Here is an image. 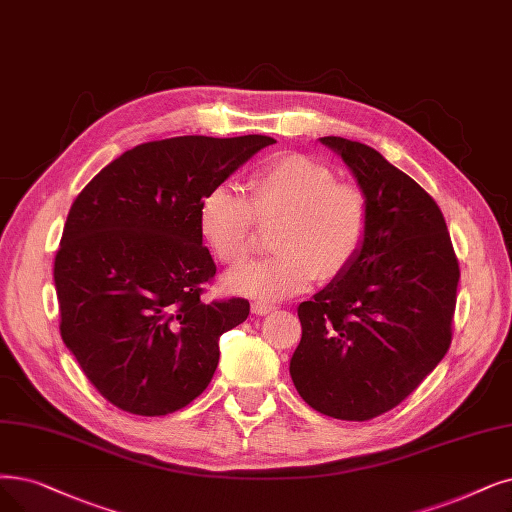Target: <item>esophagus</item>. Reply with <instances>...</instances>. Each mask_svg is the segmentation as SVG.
Returning <instances> with one entry per match:
<instances>
[{
  "mask_svg": "<svg viewBox=\"0 0 512 512\" xmlns=\"http://www.w3.org/2000/svg\"><path fill=\"white\" fill-rule=\"evenodd\" d=\"M273 311H277V306L271 302H254L252 304V313L254 315H271Z\"/></svg>",
  "mask_w": 512,
  "mask_h": 512,
  "instance_id": "1",
  "label": "esophagus"
}]
</instances>
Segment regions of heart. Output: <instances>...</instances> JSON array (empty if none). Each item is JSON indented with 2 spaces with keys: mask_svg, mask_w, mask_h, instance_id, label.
Wrapping results in <instances>:
<instances>
[{
  "mask_svg": "<svg viewBox=\"0 0 512 512\" xmlns=\"http://www.w3.org/2000/svg\"><path fill=\"white\" fill-rule=\"evenodd\" d=\"M252 201L235 187L218 185L199 201V233L212 254L235 269L252 250L254 216H281L273 233V258L235 273L233 292L279 300L294 296L315 277L334 279L355 260L367 235L370 212L365 195L340 185L334 172L313 157L281 155L250 178Z\"/></svg>",
  "mask_w": 512,
  "mask_h": 512,
  "instance_id": "heart-1",
  "label": "heart"
}]
</instances>
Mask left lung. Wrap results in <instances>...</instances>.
Returning <instances> with one entry per match:
<instances>
[{
	"mask_svg": "<svg viewBox=\"0 0 512 512\" xmlns=\"http://www.w3.org/2000/svg\"><path fill=\"white\" fill-rule=\"evenodd\" d=\"M365 195L370 224L355 260L298 306L290 361L298 395L338 420L393 410L445 357L460 269L443 214L376 149L323 136Z\"/></svg>",
	"mask_w": 512,
	"mask_h": 512,
	"instance_id": "8db88e82",
	"label": "left lung"
}]
</instances>
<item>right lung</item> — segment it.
I'll list each match as a JSON object with an SVG mask.
<instances>
[{
	"mask_svg": "<svg viewBox=\"0 0 512 512\" xmlns=\"http://www.w3.org/2000/svg\"><path fill=\"white\" fill-rule=\"evenodd\" d=\"M271 136H176L102 168L69 210L54 260L60 336L96 391L119 410L166 416L210 384L218 338L250 302H203L216 275L199 201Z\"/></svg>",
	"mask_w": 512,
	"mask_h": 512,
	"instance_id": "add662e5",
	"label": "right lung"
}]
</instances>
